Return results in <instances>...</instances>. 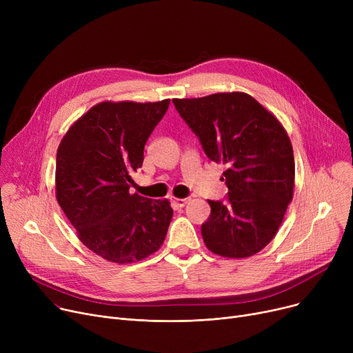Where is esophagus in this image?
<instances>
[{"label":"esophagus","instance_id":"1","mask_svg":"<svg viewBox=\"0 0 353 353\" xmlns=\"http://www.w3.org/2000/svg\"><path fill=\"white\" fill-rule=\"evenodd\" d=\"M173 203L177 208H184L189 203V199H173Z\"/></svg>","mask_w":353,"mask_h":353}]
</instances>
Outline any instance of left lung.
I'll use <instances>...</instances> for the list:
<instances>
[{
	"label": "left lung",
	"mask_w": 353,
	"mask_h": 353,
	"mask_svg": "<svg viewBox=\"0 0 353 353\" xmlns=\"http://www.w3.org/2000/svg\"><path fill=\"white\" fill-rule=\"evenodd\" d=\"M206 156L221 161L226 200H209L201 225L209 250L242 259L261 252L279 229L293 196L294 159L282 124L246 92L174 99Z\"/></svg>",
	"instance_id": "obj_1"
}]
</instances>
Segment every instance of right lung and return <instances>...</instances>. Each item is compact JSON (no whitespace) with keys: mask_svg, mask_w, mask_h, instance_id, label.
Returning <instances> with one entry per match:
<instances>
[{"mask_svg":"<svg viewBox=\"0 0 353 353\" xmlns=\"http://www.w3.org/2000/svg\"><path fill=\"white\" fill-rule=\"evenodd\" d=\"M170 100L104 101L74 123L55 165V196L81 242L114 263L154 253L173 217L169 200L130 193L144 145Z\"/></svg>","mask_w":353,"mask_h":353,"instance_id":"1","label":"right lung"}]
</instances>
